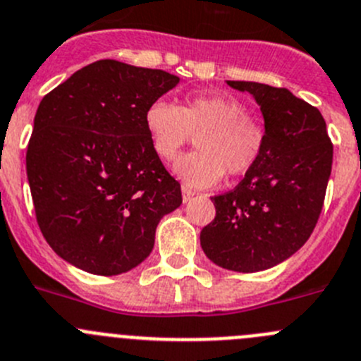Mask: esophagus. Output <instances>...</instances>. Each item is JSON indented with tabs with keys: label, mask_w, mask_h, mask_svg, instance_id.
I'll use <instances>...</instances> for the list:
<instances>
[{
	"label": "esophagus",
	"mask_w": 361,
	"mask_h": 361,
	"mask_svg": "<svg viewBox=\"0 0 361 361\" xmlns=\"http://www.w3.org/2000/svg\"><path fill=\"white\" fill-rule=\"evenodd\" d=\"M194 194H196V192L192 190V188H188V187H181V196H183V203H188V201L192 200V197H194Z\"/></svg>",
	"instance_id": "34e87169"
}]
</instances>
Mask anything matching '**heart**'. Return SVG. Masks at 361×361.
Segmentation results:
<instances>
[{
    "label": "heart",
    "instance_id": "heart-1",
    "mask_svg": "<svg viewBox=\"0 0 361 361\" xmlns=\"http://www.w3.org/2000/svg\"><path fill=\"white\" fill-rule=\"evenodd\" d=\"M154 153L173 160L197 137L194 153L183 154L173 165L178 178L190 187H212L222 176H240L260 160L265 131L247 116L238 99L221 94H201L185 99L181 106L158 99L144 116Z\"/></svg>",
    "mask_w": 361,
    "mask_h": 361
}]
</instances>
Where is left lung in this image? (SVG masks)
Listing matches in <instances>:
<instances>
[{
    "instance_id": "8db88e82",
    "label": "left lung",
    "mask_w": 361,
    "mask_h": 361,
    "mask_svg": "<svg viewBox=\"0 0 361 361\" xmlns=\"http://www.w3.org/2000/svg\"><path fill=\"white\" fill-rule=\"evenodd\" d=\"M226 83L258 103L265 146L233 190L212 197L215 219L201 230V247L219 267L258 272L290 258L312 235L331 174L333 144L321 112L290 90Z\"/></svg>"
}]
</instances>
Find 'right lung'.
Segmentation results:
<instances>
[{"mask_svg":"<svg viewBox=\"0 0 361 361\" xmlns=\"http://www.w3.org/2000/svg\"><path fill=\"white\" fill-rule=\"evenodd\" d=\"M178 83L161 69L97 60L40 101L26 174L44 238L74 267L131 271L153 251L160 219L181 204L144 123Z\"/></svg>","mask_w":361,"mask_h":361,"instance_id":"add662e5","label":"right lung"}]
</instances>
